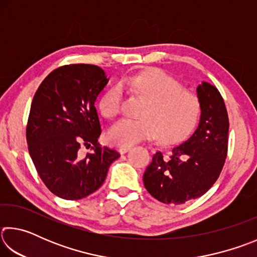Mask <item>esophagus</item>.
Here are the masks:
<instances>
[{
  "label": "esophagus",
  "mask_w": 257,
  "mask_h": 257,
  "mask_svg": "<svg viewBox=\"0 0 257 257\" xmlns=\"http://www.w3.org/2000/svg\"><path fill=\"white\" fill-rule=\"evenodd\" d=\"M129 150H132V146H121V147H119V152L121 154L127 153Z\"/></svg>",
  "instance_id": "esophagus-1"
}]
</instances>
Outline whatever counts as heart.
<instances>
[{
	"mask_svg": "<svg viewBox=\"0 0 257 257\" xmlns=\"http://www.w3.org/2000/svg\"><path fill=\"white\" fill-rule=\"evenodd\" d=\"M120 86L147 99L142 119H122L108 132V139L116 145H133L159 136L162 143L181 139L196 122L199 102L196 95L181 88L175 78L162 69H149L127 76ZM122 90L113 87L102 98L101 111L113 119L122 111Z\"/></svg>",
	"mask_w": 257,
	"mask_h": 257,
	"instance_id": "1",
	"label": "heart"
}]
</instances>
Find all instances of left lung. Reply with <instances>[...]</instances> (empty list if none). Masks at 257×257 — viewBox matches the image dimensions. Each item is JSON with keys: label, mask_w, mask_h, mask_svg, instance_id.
Instances as JSON below:
<instances>
[{"label": "left lung", "mask_w": 257, "mask_h": 257, "mask_svg": "<svg viewBox=\"0 0 257 257\" xmlns=\"http://www.w3.org/2000/svg\"><path fill=\"white\" fill-rule=\"evenodd\" d=\"M199 123L169 156L156 152L146 168L144 186L164 204H184L203 196L219 178L228 153V112L216 87L198 85Z\"/></svg>", "instance_id": "left-lung-1"}]
</instances>
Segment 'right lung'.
<instances>
[{"label": "right lung", "mask_w": 257, "mask_h": 257, "mask_svg": "<svg viewBox=\"0 0 257 257\" xmlns=\"http://www.w3.org/2000/svg\"><path fill=\"white\" fill-rule=\"evenodd\" d=\"M108 79L93 64H69L47 76L35 93L28 116V151L45 186L69 201L96 191L118 152L101 147L95 102ZM81 146L92 150L80 158Z\"/></svg>", "instance_id": "1"}]
</instances>
